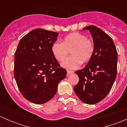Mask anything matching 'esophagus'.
Segmentation results:
<instances>
[{
    "instance_id": "1",
    "label": "esophagus",
    "mask_w": 127,
    "mask_h": 127,
    "mask_svg": "<svg viewBox=\"0 0 127 127\" xmlns=\"http://www.w3.org/2000/svg\"><path fill=\"white\" fill-rule=\"evenodd\" d=\"M74 72L72 71H69V70H67V75H69V74H73Z\"/></svg>"
}]
</instances>
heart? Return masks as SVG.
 Wrapping results in <instances>:
<instances>
[{"label": "heart", "mask_w": 127, "mask_h": 127, "mask_svg": "<svg viewBox=\"0 0 127 127\" xmlns=\"http://www.w3.org/2000/svg\"><path fill=\"white\" fill-rule=\"evenodd\" d=\"M71 52L72 56L66 59L62 64L63 67L73 70L79 67L81 63L88 62L93 56L94 45L84 34L73 32L63 40L62 43L55 42L52 46V52L58 61L62 62Z\"/></svg>", "instance_id": "heart-1"}]
</instances>
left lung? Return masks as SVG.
I'll return each mask as SVG.
<instances>
[{
    "label": "left lung",
    "instance_id": "left-lung-1",
    "mask_svg": "<svg viewBox=\"0 0 127 127\" xmlns=\"http://www.w3.org/2000/svg\"><path fill=\"white\" fill-rule=\"evenodd\" d=\"M88 30L93 37L94 52L84 69L75 72L79 81L74 92L84 103L94 104L101 101L111 91L117 75V52L112 39L95 26Z\"/></svg>",
    "mask_w": 127,
    "mask_h": 127
}]
</instances>
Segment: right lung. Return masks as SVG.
Here are the masks:
<instances>
[{
    "instance_id": "right-lung-1",
    "label": "right lung",
    "mask_w": 127,
    "mask_h": 127,
    "mask_svg": "<svg viewBox=\"0 0 127 127\" xmlns=\"http://www.w3.org/2000/svg\"><path fill=\"white\" fill-rule=\"evenodd\" d=\"M58 33L35 29L20 40L15 53L14 76L23 96L29 101L43 104L50 100L67 72L52 52Z\"/></svg>"
}]
</instances>
